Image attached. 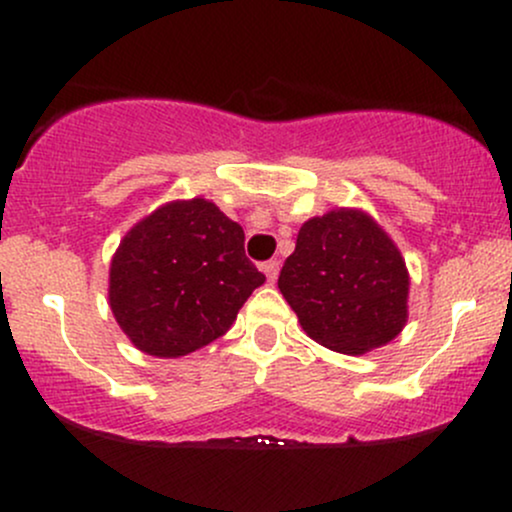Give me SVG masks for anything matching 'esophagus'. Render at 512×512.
Instances as JSON below:
<instances>
[{
	"label": "esophagus",
	"instance_id": "obj_1",
	"mask_svg": "<svg viewBox=\"0 0 512 512\" xmlns=\"http://www.w3.org/2000/svg\"><path fill=\"white\" fill-rule=\"evenodd\" d=\"M262 272L267 274V281H269V284H274L276 276H279V262H276V260L264 262V264H262Z\"/></svg>",
	"mask_w": 512,
	"mask_h": 512
}]
</instances>
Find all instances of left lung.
<instances>
[{"label":"left lung","mask_w":512,"mask_h":512,"mask_svg":"<svg viewBox=\"0 0 512 512\" xmlns=\"http://www.w3.org/2000/svg\"><path fill=\"white\" fill-rule=\"evenodd\" d=\"M279 289L310 339L339 354H366L407 322L409 274L368 214L334 209L305 221Z\"/></svg>","instance_id":"left-lung-1"}]
</instances>
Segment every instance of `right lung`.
<instances>
[{"label":"right lung","mask_w":512,"mask_h":512,"mask_svg":"<svg viewBox=\"0 0 512 512\" xmlns=\"http://www.w3.org/2000/svg\"><path fill=\"white\" fill-rule=\"evenodd\" d=\"M262 284L243 228L197 197L156 209L127 233L110 264V308L137 349L178 358L223 337Z\"/></svg>","instance_id":"obj_1"}]
</instances>
